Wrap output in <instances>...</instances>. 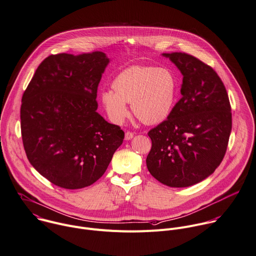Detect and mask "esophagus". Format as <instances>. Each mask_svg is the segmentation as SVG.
Segmentation results:
<instances>
[{
  "mask_svg": "<svg viewBox=\"0 0 256 256\" xmlns=\"http://www.w3.org/2000/svg\"><path fill=\"white\" fill-rule=\"evenodd\" d=\"M133 136H134V134L132 132H129V131L125 132V140H131L133 138Z\"/></svg>",
  "mask_w": 256,
  "mask_h": 256,
  "instance_id": "esophagus-1",
  "label": "esophagus"
}]
</instances>
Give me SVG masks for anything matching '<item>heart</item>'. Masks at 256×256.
Segmentation results:
<instances>
[{
	"mask_svg": "<svg viewBox=\"0 0 256 256\" xmlns=\"http://www.w3.org/2000/svg\"><path fill=\"white\" fill-rule=\"evenodd\" d=\"M114 90L101 94L110 119L121 123L128 116L127 103L143 123L155 125L168 118L177 96V79L167 67L131 66L121 71L113 81Z\"/></svg>",
	"mask_w": 256,
	"mask_h": 256,
	"instance_id": "b5f03b06",
	"label": "heart"
}]
</instances>
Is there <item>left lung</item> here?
Listing matches in <instances>:
<instances>
[{
	"instance_id": "1",
	"label": "left lung",
	"mask_w": 256,
	"mask_h": 256,
	"mask_svg": "<svg viewBox=\"0 0 256 256\" xmlns=\"http://www.w3.org/2000/svg\"><path fill=\"white\" fill-rule=\"evenodd\" d=\"M183 75L182 98L168 118L148 132L150 174L169 187H188L221 163L232 127L226 89L217 73L186 53H163Z\"/></svg>"
}]
</instances>
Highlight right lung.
I'll return each instance as SVG.
<instances>
[{
    "label": "right lung",
    "mask_w": 256,
    "mask_h": 256,
    "mask_svg": "<svg viewBox=\"0 0 256 256\" xmlns=\"http://www.w3.org/2000/svg\"><path fill=\"white\" fill-rule=\"evenodd\" d=\"M110 59L96 51L51 55L22 98L21 130L32 166L53 184L80 189L96 182L124 132L98 112L97 89Z\"/></svg>",
    "instance_id": "add662e5"
}]
</instances>
